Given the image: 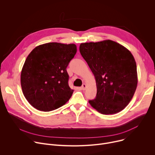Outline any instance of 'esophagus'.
<instances>
[{
    "instance_id": "obj_1",
    "label": "esophagus",
    "mask_w": 155,
    "mask_h": 155,
    "mask_svg": "<svg viewBox=\"0 0 155 155\" xmlns=\"http://www.w3.org/2000/svg\"><path fill=\"white\" fill-rule=\"evenodd\" d=\"M86 84L85 83H83V84H82V86H81L82 90H84L86 89Z\"/></svg>"
}]
</instances>
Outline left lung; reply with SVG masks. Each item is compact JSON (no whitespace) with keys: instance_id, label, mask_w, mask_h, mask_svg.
Here are the masks:
<instances>
[{"instance_id":"obj_1","label":"left lung","mask_w":155,"mask_h":155,"mask_svg":"<svg viewBox=\"0 0 155 155\" xmlns=\"http://www.w3.org/2000/svg\"><path fill=\"white\" fill-rule=\"evenodd\" d=\"M80 52L93 73L97 94L89 103L104 115L120 112L130 102L137 85V65L131 53L110 40L83 43Z\"/></svg>"}]
</instances>
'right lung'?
I'll return each instance as SVG.
<instances>
[{
    "label": "right lung",
    "instance_id": "1",
    "mask_svg": "<svg viewBox=\"0 0 155 155\" xmlns=\"http://www.w3.org/2000/svg\"><path fill=\"white\" fill-rule=\"evenodd\" d=\"M77 53L75 44L51 42L35 47L28 55L21 73L23 94L35 108L49 112L64 105L74 90L66 71Z\"/></svg>",
    "mask_w": 155,
    "mask_h": 155
}]
</instances>
